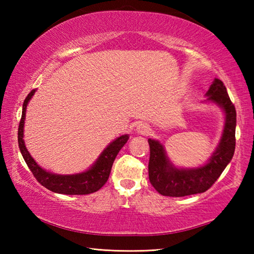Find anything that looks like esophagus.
<instances>
[{
    "label": "esophagus",
    "instance_id": "34e87169",
    "mask_svg": "<svg viewBox=\"0 0 254 254\" xmlns=\"http://www.w3.org/2000/svg\"><path fill=\"white\" fill-rule=\"evenodd\" d=\"M136 132L139 133V134L147 135V134H149V132H150V126H149L148 123H145V122L137 123V126H136Z\"/></svg>",
    "mask_w": 254,
    "mask_h": 254
}]
</instances>
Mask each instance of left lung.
<instances>
[{
    "label": "left lung",
    "mask_w": 254,
    "mask_h": 254,
    "mask_svg": "<svg viewBox=\"0 0 254 254\" xmlns=\"http://www.w3.org/2000/svg\"><path fill=\"white\" fill-rule=\"evenodd\" d=\"M207 101L221 106L225 113V124L220 144L207 163L198 168H177L169 161L165 148L159 141L149 139V179L154 189L163 196L184 197L204 192L213 186L232 160L235 150L236 111L225 85L215 78L206 93Z\"/></svg>",
    "instance_id": "left-lung-1"
}]
</instances>
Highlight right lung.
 <instances>
[{"label": "right lung", "mask_w": 254, "mask_h": 254, "mask_svg": "<svg viewBox=\"0 0 254 254\" xmlns=\"http://www.w3.org/2000/svg\"><path fill=\"white\" fill-rule=\"evenodd\" d=\"M36 89H32L28 94L23 102L22 107V117L19 124L18 131V142L20 151L22 153V157L27 163L29 169L31 170L32 175L39 182L42 186L46 187L49 190L57 192V194L65 195H87L92 192L97 191L104 186L105 183L109 179L111 174L112 166L117 158L120 150L122 149L124 144L128 140V135L124 134L115 139L113 142H111L104 149V151L101 153L95 163L84 173L76 175H57L49 173L45 169H42L38 163L33 160V158L30 156L29 151L24 145L23 140V127H24V119L25 111L29 101L31 100Z\"/></svg>", "instance_id": "right-lung-1"}]
</instances>
